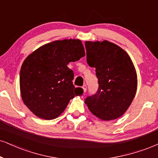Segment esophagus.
Segmentation results:
<instances>
[{"mask_svg":"<svg viewBox=\"0 0 158 158\" xmlns=\"http://www.w3.org/2000/svg\"><path fill=\"white\" fill-rule=\"evenodd\" d=\"M83 91H84V92H85V91H86V89H87V86H86V85L85 84H84L83 85Z\"/></svg>","mask_w":158,"mask_h":158,"instance_id":"esophagus-1","label":"esophagus"}]
</instances>
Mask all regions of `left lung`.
I'll list each match as a JSON object with an SVG mask.
<instances>
[{
  "label": "left lung",
  "instance_id": "obj_1",
  "mask_svg": "<svg viewBox=\"0 0 158 158\" xmlns=\"http://www.w3.org/2000/svg\"><path fill=\"white\" fill-rule=\"evenodd\" d=\"M86 61L95 67L99 89L85 100L91 114L101 120L119 118L127 111L137 91L135 68L125 50L116 44L102 42H85Z\"/></svg>",
  "mask_w": 158,
  "mask_h": 158
}]
</instances>
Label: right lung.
Here are the masks:
<instances>
[{"label":"right lung","mask_w":158,"mask_h":158,"mask_svg":"<svg viewBox=\"0 0 158 158\" xmlns=\"http://www.w3.org/2000/svg\"><path fill=\"white\" fill-rule=\"evenodd\" d=\"M85 55L79 40H56L41 46L23 61L19 88L24 104L46 120L59 116L71 99L83 93L73 83L74 73L67 67Z\"/></svg>","instance_id":"add662e5"}]
</instances>
